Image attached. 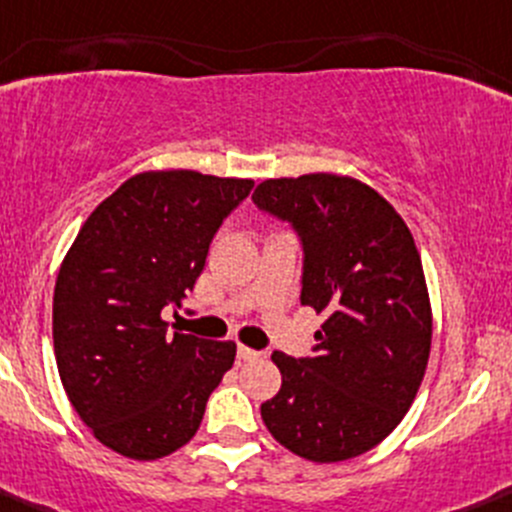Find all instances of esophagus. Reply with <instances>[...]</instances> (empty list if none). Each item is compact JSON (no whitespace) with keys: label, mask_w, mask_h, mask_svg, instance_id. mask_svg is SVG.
Masks as SVG:
<instances>
[{"label":"esophagus","mask_w":512,"mask_h":512,"mask_svg":"<svg viewBox=\"0 0 512 512\" xmlns=\"http://www.w3.org/2000/svg\"><path fill=\"white\" fill-rule=\"evenodd\" d=\"M236 355H239V360H256V357H261V352L251 350V347H246V345H239Z\"/></svg>","instance_id":"34e87169"}]
</instances>
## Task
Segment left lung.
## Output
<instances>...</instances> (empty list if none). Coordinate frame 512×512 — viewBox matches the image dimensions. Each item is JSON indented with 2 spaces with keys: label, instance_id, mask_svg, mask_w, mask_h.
Returning <instances> with one entry per match:
<instances>
[{
  "label": "left lung",
  "instance_id": "1",
  "mask_svg": "<svg viewBox=\"0 0 512 512\" xmlns=\"http://www.w3.org/2000/svg\"><path fill=\"white\" fill-rule=\"evenodd\" d=\"M254 202L300 234V303L323 315L315 357L271 355L281 389L261 404L263 424L305 461L367 453L409 412L429 362L431 300L412 231L370 184L333 172L263 179Z\"/></svg>",
  "mask_w": 512,
  "mask_h": 512
}]
</instances>
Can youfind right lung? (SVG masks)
Segmentation results:
<instances>
[{
    "label": "right lung",
    "mask_w": 512,
    "mask_h": 512,
    "mask_svg": "<svg viewBox=\"0 0 512 512\" xmlns=\"http://www.w3.org/2000/svg\"><path fill=\"white\" fill-rule=\"evenodd\" d=\"M254 179L147 170L83 221L54 288L61 384L103 446L133 461L182 449L231 370L236 342L167 335L209 244Z\"/></svg>",
    "instance_id": "add662e5"
}]
</instances>
